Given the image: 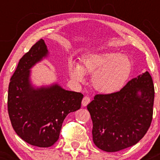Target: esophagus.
Here are the masks:
<instances>
[{
	"label": "esophagus",
	"instance_id": "obj_1",
	"mask_svg": "<svg viewBox=\"0 0 160 160\" xmlns=\"http://www.w3.org/2000/svg\"><path fill=\"white\" fill-rule=\"evenodd\" d=\"M90 102V99L89 97L85 96L84 98H83V100H82V105L84 106V107H86V106L88 105Z\"/></svg>",
	"mask_w": 160,
	"mask_h": 160
}]
</instances>
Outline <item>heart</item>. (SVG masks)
I'll list each match as a JSON object with an SVG mask.
<instances>
[{"label": "heart", "instance_id": "1", "mask_svg": "<svg viewBox=\"0 0 160 160\" xmlns=\"http://www.w3.org/2000/svg\"><path fill=\"white\" fill-rule=\"evenodd\" d=\"M132 70V62L128 56L118 52L90 55L84 58L81 67L72 64L70 75L77 81L83 80L84 74H93V88L103 93L119 91L126 83Z\"/></svg>", "mask_w": 160, "mask_h": 160}]
</instances>
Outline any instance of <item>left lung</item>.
Returning <instances> with one entry per match:
<instances>
[{"mask_svg": "<svg viewBox=\"0 0 160 160\" xmlns=\"http://www.w3.org/2000/svg\"><path fill=\"white\" fill-rule=\"evenodd\" d=\"M154 96L152 79L147 71L116 93L95 95L88 105L95 146L113 152L138 142L151 125Z\"/></svg>", "mask_w": 160, "mask_h": 160, "instance_id": "obj_1", "label": "left lung"}]
</instances>
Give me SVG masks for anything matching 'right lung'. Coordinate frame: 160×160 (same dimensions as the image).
Listing matches in <instances>:
<instances>
[{"label":"right lung","instance_id":"obj_1","mask_svg":"<svg viewBox=\"0 0 160 160\" xmlns=\"http://www.w3.org/2000/svg\"><path fill=\"white\" fill-rule=\"evenodd\" d=\"M48 54L40 39L19 60L11 78L8 111L13 128L32 146L50 147L59 139L62 122L70 112L80 108L83 95L62 89L58 84L35 89L30 69Z\"/></svg>","mask_w":160,"mask_h":160}]
</instances>
